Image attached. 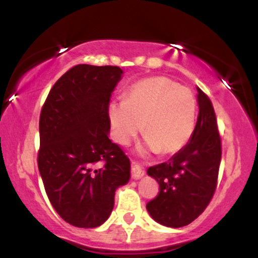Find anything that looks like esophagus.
<instances>
[{"instance_id": "1", "label": "esophagus", "mask_w": 258, "mask_h": 258, "mask_svg": "<svg viewBox=\"0 0 258 258\" xmlns=\"http://www.w3.org/2000/svg\"><path fill=\"white\" fill-rule=\"evenodd\" d=\"M131 173H132V178L133 179H139L144 176V168L138 165L137 162L132 161V168H131Z\"/></svg>"}]
</instances>
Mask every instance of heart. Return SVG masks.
<instances>
[{"instance_id": "b5f03b06", "label": "heart", "mask_w": 258, "mask_h": 258, "mask_svg": "<svg viewBox=\"0 0 258 258\" xmlns=\"http://www.w3.org/2000/svg\"><path fill=\"white\" fill-rule=\"evenodd\" d=\"M195 112L197 103L188 88L162 76L142 79L127 90L123 103L109 106L112 138L127 146L142 125L147 150L172 155L193 135Z\"/></svg>"}]
</instances>
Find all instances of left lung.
I'll use <instances>...</instances> for the list:
<instances>
[{
  "label": "left lung",
  "instance_id": "obj_1",
  "mask_svg": "<svg viewBox=\"0 0 258 258\" xmlns=\"http://www.w3.org/2000/svg\"><path fill=\"white\" fill-rule=\"evenodd\" d=\"M199 116L190 139L167 162L148 168L160 191L147 204L162 226H188L203 214L214 197L221 164V137L211 100L198 88Z\"/></svg>",
  "mask_w": 258,
  "mask_h": 258
}]
</instances>
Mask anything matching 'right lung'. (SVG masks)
Returning a JSON list of instances; mask_svg holds the SVG:
<instances>
[{"instance_id":"right-lung-1","label":"right lung","mask_w":258,"mask_h":258,"mask_svg":"<svg viewBox=\"0 0 258 258\" xmlns=\"http://www.w3.org/2000/svg\"><path fill=\"white\" fill-rule=\"evenodd\" d=\"M122 74L111 65H76L55 82L41 110L38 171L52 206L72 226L104 223L115 190L131 177L128 158L109 139V102ZM99 161L105 166L96 168Z\"/></svg>"}]
</instances>
